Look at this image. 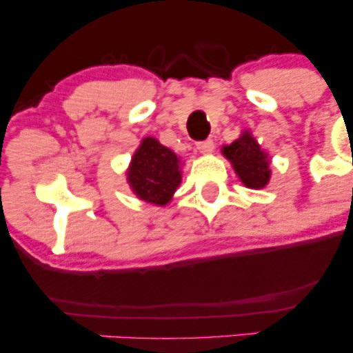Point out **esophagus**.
<instances>
[{
  "label": "esophagus",
  "instance_id": "esophagus-1",
  "mask_svg": "<svg viewBox=\"0 0 353 353\" xmlns=\"http://www.w3.org/2000/svg\"><path fill=\"white\" fill-rule=\"evenodd\" d=\"M196 145H197V149H199V152H202V154H209L214 151V141L212 139L199 141Z\"/></svg>",
  "mask_w": 353,
  "mask_h": 353
}]
</instances>
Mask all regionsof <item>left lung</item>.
<instances>
[{
  "label": "left lung",
  "instance_id": "obj_1",
  "mask_svg": "<svg viewBox=\"0 0 353 353\" xmlns=\"http://www.w3.org/2000/svg\"><path fill=\"white\" fill-rule=\"evenodd\" d=\"M225 157L232 163L237 176L247 188L262 189L269 182L270 169L267 154L249 132L224 148Z\"/></svg>",
  "mask_w": 353,
  "mask_h": 353
}]
</instances>
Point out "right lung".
<instances>
[{
	"label": "right lung",
	"instance_id": "1",
	"mask_svg": "<svg viewBox=\"0 0 353 353\" xmlns=\"http://www.w3.org/2000/svg\"><path fill=\"white\" fill-rule=\"evenodd\" d=\"M128 181L143 201L165 205L181 184L179 159L171 149L145 137L132 157Z\"/></svg>",
	"mask_w": 353,
	"mask_h": 353
}]
</instances>
